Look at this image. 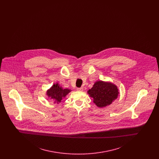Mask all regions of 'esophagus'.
Listing matches in <instances>:
<instances>
[{
  "instance_id": "34e87169",
  "label": "esophagus",
  "mask_w": 159,
  "mask_h": 159,
  "mask_svg": "<svg viewBox=\"0 0 159 159\" xmlns=\"http://www.w3.org/2000/svg\"><path fill=\"white\" fill-rule=\"evenodd\" d=\"M77 90L78 91H83V88L82 87H81V88H77Z\"/></svg>"
}]
</instances>
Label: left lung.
<instances>
[{
  "mask_svg": "<svg viewBox=\"0 0 159 159\" xmlns=\"http://www.w3.org/2000/svg\"><path fill=\"white\" fill-rule=\"evenodd\" d=\"M88 93L96 106L103 108L111 104L117 98L119 92L117 86L113 83L98 80L88 91Z\"/></svg>",
  "mask_w": 159,
  "mask_h": 159,
  "instance_id": "obj_1",
  "label": "left lung"
}]
</instances>
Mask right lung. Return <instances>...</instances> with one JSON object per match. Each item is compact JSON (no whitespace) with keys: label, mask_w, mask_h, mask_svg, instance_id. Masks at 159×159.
<instances>
[{"label":"right lung","mask_w":159,"mask_h":159,"mask_svg":"<svg viewBox=\"0 0 159 159\" xmlns=\"http://www.w3.org/2000/svg\"><path fill=\"white\" fill-rule=\"evenodd\" d=\"M71 91V90L68 88L64 89L59 83H56L46 91V95L54 104H59Z\"/></svg>","instance_id":"1"}]
</instances>
